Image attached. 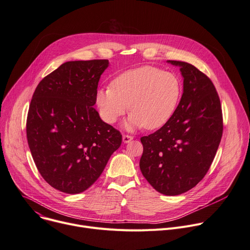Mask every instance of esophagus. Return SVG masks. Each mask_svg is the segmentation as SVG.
I'll return each mask as SVG.
<instances>
[{"label": "esophagus", "instance_id": "obj_1", "mask_svg": "<svg viewBox=\"0 0 250 250\" xmlns=\"http://www.w3.org/2000/svg\"><path fill=\"white\" fill-rule=\"evenodd\" d=\"M132 139H133V138L131 137V135H128V134H124V135H123V142H124L125 144L129 143Z\"/></svg>", "mask_w": 250, "mask_h": 250}]
</instances>
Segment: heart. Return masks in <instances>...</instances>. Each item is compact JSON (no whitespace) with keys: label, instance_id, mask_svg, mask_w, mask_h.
Instances as JSON below:
<instances>
[{"label":"heart","instance_id":"heart-1","mask_svg":"<svg viewBox=\"0 0 250 250\" xmlns=\"http://www.w3.org/2000/svg\"><path fill=\"white\" fill-rule=\"evenodd\" d=\"M180 95V81L173 73L145 65L120 74L110 86L100 88L96 103L107 124H115L129 107L128 129H155L172 117Z\"/></svg>","mask_w":250,"mask_h":250}]
</instances>
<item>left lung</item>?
I'll return each instance as SVG.
<instances>
[{"label": "left lung", "mask_w": 250, "mask_h": 250, "mask_svg": "<svg viewBox=\"0 0 250 250\" xmlns=\"http://www.w3.org/2000/svg\"><path fill=\"white\" fill-rule=\"evenodd\" d=\"M179 65L184 94L169 121L143 137L140 167L149 185L166 195L194 188L208 171L223 131L220 100L211 80L188 62Z\"/></svg>", "instance_id": "8db88e82"}]
</instances>
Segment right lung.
<instances>
[{
    "instance_id": "1",
    "label": "right lung",
    "mask_w": 250,
    "mask_h": 250,
    "mask_svg": "<svg viewBox=\"0 0 250 250\" xmlns=\"http://www.w3.org/2000/svg\"><path fill=\"white\" fill-rule=\"evenodd\" d=\"M107 60L66 62L35 89L27 118V139L36 167L54 188L84 191L100 177L122 133L93 107Z\"/></svg>"
}]
</instances>
